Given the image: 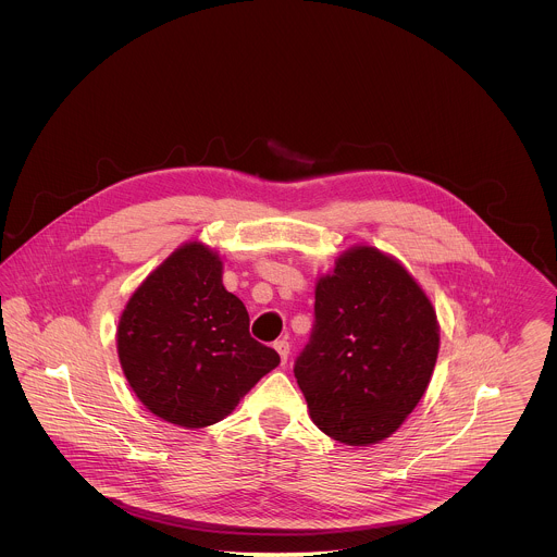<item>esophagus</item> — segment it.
Wrapping results in <instances>:
<instances>
[{"label":"esophagus","instance_id":"1","mask_svg":"<svg viewBox=\"0 0 557 557\" xmlns=\"http://www.w3.org/2000/svg\"><path fill=\"white\" fill-rule=\"evenodd\" d=\"M274 349L278 351V356H281V362L285 364L287 362V358H289V343L283 338V341H276L274 343Z\"/></svg>","mask_w":557,"mask_h":557}]
</instances>
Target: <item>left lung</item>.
<instances>
[{
  "instance_id": "8db88e82",
  "label": "left lung",
  "mask_w": 557,
  "mask_h": 557,
  "mask_svg": "<svg viewBox=\"0 0 557 557\" xmlns=\"http://www.w3.org/2000/svg\"><path fill=\"white\" fill-rule=\"evenodd\" d=\"M437 351V315L416 278L375 246H354L315 285V325L294 373L325 435L369 446L420 403Z\"/></svg>"
}]
</instances>
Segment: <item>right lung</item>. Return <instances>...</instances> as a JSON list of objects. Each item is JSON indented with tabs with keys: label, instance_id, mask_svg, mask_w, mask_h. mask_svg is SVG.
Returning a JSON list of instances; mask_svg holds the SVG:
<instances>
[{
	"label": "right lung",
	"instance_id": "right-lung-1",
	"mask_svg": "<svg viewBox=\"0 0 557 557\" xmlns=\"http://www.w3.org/2000/svg\"><path fill=\"white\" fill-rule=\"evenodd\" d=\"M117 356L137 398L186 429L230 416L281 362L250 336L219 252L201 242L175 248L135 289L117 323Z\"/></svg>",
	"mask_w": 557,
	"mask_h": 557
}]
</instances>
